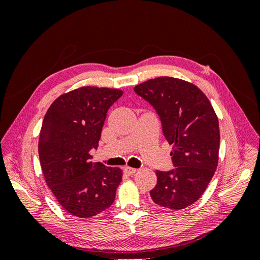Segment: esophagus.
Returning <instances> with one entry per match:
<instances>
[{"instance_id": "34e87169", "label": "esophagus", "mask_w": 260, "mask_h": 260, "mask_svg": "<svg viewBox=\"0 0 260 260\" xmlns=\"http://www.w3.org/2000/svg\"><path fill=\"white\" fill-rule=\"evenodd\" d=\"M123 171H124L125 174H127V175L132 176V175H135V174H136V172H137V169H136V168H131V167H124Z\"/></svg>"}]
</instances>
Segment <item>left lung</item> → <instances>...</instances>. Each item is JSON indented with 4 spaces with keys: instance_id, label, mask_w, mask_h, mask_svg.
Masks as SVG:
<instances>
[{
    "instance_id": "obj_1",
    "label": "left lung",
    "mask_w": 260,
    "mask_h": 260,
    "mask_svg": "<svg viewBox=\"0 0 260 260\" xmlns=\"http://www.w3.org/2000/svg\"><path fill=\"white\" fill-rule=\"evenodd\" d=\"M135 92L158 114L162 133L172 145L169 171H156L157 184L149 194L157 205L183 209L205 192L218 165V117L198 86L172 77L138 84Z\"/></svg>"
}]
</instances>
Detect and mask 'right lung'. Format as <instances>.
I'll return each mask as SVG.
<instances>
[{
  "label": "right lung",
  "mask_w": 260,
  "mask_h": 260,
  "mask_svg": "<svg viewBox=\"0 0 260 260\" xmlns=\"http://www.w3.org/2000/svg\"><path fill=\"white\" fill-rule=\"evenodd\" d=\"M118 89L82 86L62 94L46 112L39 138L45 182L70 215L90 218L111 207L122 180L118 167L92 162L106 114Z\"/></svg>",
  "instance_id": "right-lung-1"
}]
</instances>
